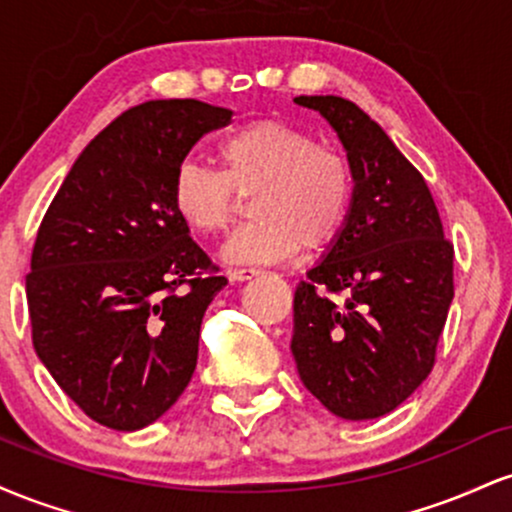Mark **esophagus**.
Wrapping results in <instances>:
<instances>
[{"instance_id":"1","label":"esophagus","mask_w":512,"mask_h":512,"mask_svg":"<svg viewBox=\"0 0 512 512\" xmlns=\"http://www.w3.org/2000/svg\"><path fill=\"white\" fill-rule=\"evenodd\" d=\"M260 274V269H252V267H238V269H228V279L231 281H248L252 276Z\"/></svg>"}]
</instances>
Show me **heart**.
I'll return each mask as SVG.
<instances>
[{
  "label": "heart",
  "instance_id": "1",
  "mask_svg": "<svg viewBox=\"0 0 512 512\" xmlns=\"http://www.w3.org/2000/svg\"><path fill=\"white\" fill-rule=\"evenodd\" d=\"M221 170L187 158L173 175V207L199 236L228 231L250 197L248 223L226 243V262H279L322 248L342 231L351 204V168L339 151L276 120L238 127L216 146Z\"/></svg>",
  "mask_w": 512,
  "mask_h": 512
}]
</instances>
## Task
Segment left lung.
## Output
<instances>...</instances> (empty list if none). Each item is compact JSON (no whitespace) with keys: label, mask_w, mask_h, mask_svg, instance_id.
Wrapping results in <instances>:
<instances>
[{"label":"left lung","mask_w":512,"mask_h":512,"mask_svg":"<svg viewBox=\"0 0 512 512\" xmlns=\"http://www.w3.org/2000/svg\"><path fill=\"white\" fill-rule=\"evenodd\" d=\"M293 103L337 132L354 192L342 231L296 286L291 354L303 385L334 416L378 419L431 373L455 296V252L426 180L378 122L339 96Z\"/></svg>","instance_id":"1"}]
</instances>
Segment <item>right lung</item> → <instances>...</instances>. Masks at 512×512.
<instances>
[{"label": "right lung", "instance_id": "obj_1", "mask_svg": "<svg viewBox=\"0 0 512 512\" xmlns=\"http://www.w3.org/2000/svg\"><path fill=\"white\" fill-rule=\"evenodd\" d=\"M233 110L195 98L129 108L81 151L26 276L33 346L101 426L139 431L192 380L216 274L173 207V175Z\"/></svg>", "mask_w": 512, "mask_h": 512}]
</instances>
